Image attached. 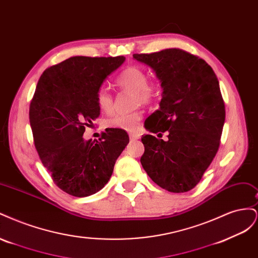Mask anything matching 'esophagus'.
Here are the masks:
<instances>
[{"label": "esophagus", "instance_id": "34e87169", "mask_svg": "<svg viewBox=\"0 0 258 258\" xmlns=\"http://www.w3.org/2000/svg\"><path fill=\"white\" fill-rule=\"evenodd\" d=\"M129 138L130 140H132V141H136V140L140 139V136L138 134H129Z\"/></svg>", "mask_w": 258, "mask_h": 258}]
</instances>
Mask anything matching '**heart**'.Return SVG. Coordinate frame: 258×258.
I'll list each match as a JSON object with an SVG mask.
<instances>
[{"label":"heart","instance_id":"b5f03b06","mask_svg":"<svg viewBox=\"0 0 258 258\" xmlns=\"http://www.w3.org/2000/svg\"><path fill=\"white\" fill-rule=\"evenodd\" d=\"M115 84L121 89H127L134 92L132 104L148 105L157 99L159 87L158 84L148 80V74L145 70L138 66H129L115 77ZM96 102L98 107L104 113L112 111L114 97L105 87H100L96 92ZM142 119L141 111L136 110L129 113H117L107 118L106 127L116 128L124 131H136Z\"/></svg>","mask_w":258,"mask_h":258}]
</instances>
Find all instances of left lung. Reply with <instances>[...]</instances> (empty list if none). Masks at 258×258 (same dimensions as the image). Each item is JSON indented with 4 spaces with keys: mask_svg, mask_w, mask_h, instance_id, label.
Instances as JSON below:
<instances>
[{
    "mask_svg": "<svg viewBox=\"0 0 258 258\" xmlns=\"http://www.w3.org/2000/svg\"><path fill=\"white\" fill-rule=\"evenodd\" d=\"M134 58L155 70L163 88L160 108L146 119V129L159 138L168 135L167 141L142 137V167L161 188L188 191L221 144L226 112L217 77L204 59L179 48L135 53Z\"/></svg>",
    "mask_w": 258,
    "mask_h": 258,
    "instance_id": "1",
    "label": "left lung"
}]
</instances>
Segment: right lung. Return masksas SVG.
Here are the masks:
<instances>
[{
  "mask_svg": "<svg viewBox=\"0 0 258 258\" xmlns=\"http://www.w3.org/2000/svg\"><path fill=\"white\" fill-rule=\"evenodd\" d=\"M118 57H71L47 68L31 100L29 119L44 167L61 190L87 197L102 189L129 137L107 128L99 141H84L100 115L96 92L107 75L122 64Z\"/></svg>",
  "mask_w": 258,
  "mask_h": 258,
  "instance_id": "1",
  "label": "right lung"
}]
</instances>
